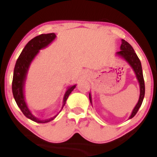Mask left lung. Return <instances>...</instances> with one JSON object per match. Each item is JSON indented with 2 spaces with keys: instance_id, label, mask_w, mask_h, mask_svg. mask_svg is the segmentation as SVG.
<instances>
[{
  "instance_id": "8db88e82",
  "label": "left lung",
  "mask_w": 157,
  "mask_h": 157,
  "mask_svg": "<svg viewBox=\"0 0 157 157\" xmlns=\"http://www.w3.org/2000/svg\"><path fill=\"white\" fill-rule=\"evenodd\" d=\"M117 55L120 56V57H122L126 62H128L133 70L134 71L135 74H136V79H137L139 84H140V98H139L138 102L136 103V106L134 107V110H133L132 113H131L130 117L129 119L133 118L137 113L139 109L141 106L142 101H143L144 97H145V82H144L143 75H142V65L141 62H140V59L135 53L134 48L131 46L127 41L125 40L122 39V44L120 46V51L117 52L116 53ZM89 100L91 103L92 102L91 100V94L89 93Z\"/></svg>"
}]
</instances>
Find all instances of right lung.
<instances>
[{
  "label": "right lung",
  "instance_id": "obj_1",
  "mask_svg": "<svg viewBox=\"0 0 157 157\" xmlns=\"http://www.w3.org/2000/svg\"><path fill=\"white\" fill-rule=\"evenodd\" d=\"M55 37L56 35L55 33H48L42 34V35L37 36V37L32 39L26 45V46L20 55L18 59L16 61L15 69H14L13 80H12V93H13V96L16 103L27 118L30 119L32 121L37 122V123H46V122L52 121L58 115V113L53 117L47 119V120H42L35 117L29 111L28 106L26 105V102L25 101L24 85L30 64L36 57V55L39 53V50L48 46L55 39ZM75 87H76V85L69 86L67 91H66L61 110L63 109L65 104H66V102L69 94L75 89Z\"/></svg>",
  "mask_w": 157,
  "mask_h": 157
}]
</instances>
